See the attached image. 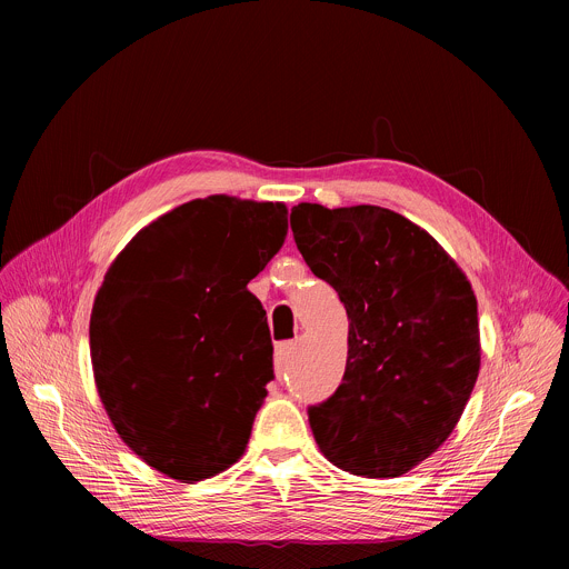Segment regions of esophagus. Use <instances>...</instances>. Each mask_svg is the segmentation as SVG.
<instances>
[{"instance_id":"1","label":"esophagus","mask_w":569,"mask_h":569,"mask_svg":"<svg viewBox=\"0 0 569 569\" xmlns=\"http://www.w3.org/2000/svg\"><path fill=\"white\" fill-rule=\"evenodd\" d=\"M295 351V342H283V345H277V360H274V369H277V376H281L283 371V365L286 360L292 356Z\"/></svg>"}]
</instances>
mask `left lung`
<instances>
[{
    "label": "left lung",
    "instance_id": "1",
    "mask_svg": "<svg viewBox=\"0 0 569 569\" xmlns=\"http://www.w3.org/2000/svg\"><path fill=\"white\" fill-rule=\"evenodd\" d=\"M290 227L349 317L342 385L308 408L312 437L351 475H405L452 435L477 382L472 286L426 229L382 207L299 202Z\"/></svg>",
    "mask_w": 569,
    "mask_h": 569
}]
</instances>
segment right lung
<instances>
[{"label":"right lung","mask_w":569,"mask_h":569,"mask_svg":"<svg viewBox=\"0 0 569 569\" xmlns=\"http://www.w3.org/2000/svg\"><path fill=\"white\" fill-rule=\"evenodd\" d=\"M286 233L283 202L209 196L146 224L108 268L90 319L94 382L150 468L193 483L246 452L274 378L248 283Z\"/></svg>","instance_id":"1"}]
</instances>
